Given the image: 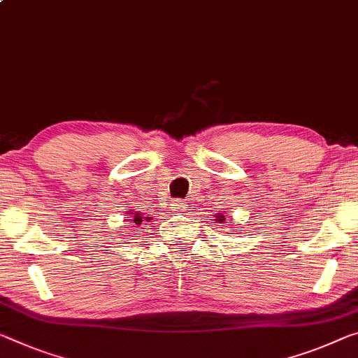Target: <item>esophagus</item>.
Masks as SVG:
<instances>
[{
  "mask_svg": "<svg viewBox=\"0 0 358 358\" xmlns=\"http://www.w3.org/2000/svg\"><path fill=\"white\" fill-rule=\"evenodd\" d=\"M173 210L178 213V214H180V213H184L185 210H187V205L184 201H180V200H178V201H174L173 203Z\"/></svg>",
  "mask_w": 358,
  "mask_h": 358,
  "instance_id": "esophagus-1",
  "label": "esophagus"
}]
</instances>
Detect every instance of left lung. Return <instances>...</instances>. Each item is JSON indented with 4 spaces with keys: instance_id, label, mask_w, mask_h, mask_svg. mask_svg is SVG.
Segmentation results:
<instances>
[{
    "instance_id": "8db88e82",
    "label": "left lung",
    "mask_w": 358,
    "mask_h": 358,
    "mask_svg": "<svg viewBox=\"0 0 358 358\" xmlns=\"http://www.w3.org/2000/svg\"><path fill=\"white\" fill-rule=\"evenodd\" d=\"M216 222L219 224H225V222H232L234 219L232 217H227V214H222V213H216Z\"/></svg>"
}]
</instances>
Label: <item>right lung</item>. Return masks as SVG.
I'll use <instances>...</instances> for the list:
<instances>
[{
	"mask_svg": "<svg viewBox=\"0 0 358 358\" xmlns=\"http://www.w3.org/2000/svg\"><path fill=\"white\" fill-rule=\"evenodd\" d=\"M128 214H131V217H133V222L136 224V225H141L142 224V221H150V217H144V214H141L139 211H133L131 210ZM131 227H133V225H131Z\"/></svg>",
	"mask_w": 358,
	"mask_h": 358,
	"instance_id": "1",
	"label": "right lung"
}]
</instances>
